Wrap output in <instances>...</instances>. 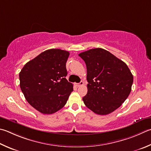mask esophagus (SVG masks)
<instances>
[{"label": "esophagus", "instance_id": "34e87169", "mask_svg": "<svg viewBox=\"0 0 151 151\" xmlns=\"http://www.w3.org/2000/svg\"><path fill=\"white\" fill-rule=\"evenodd\" d=\"M84 84V83L83 81H81L80 83H77V84H76V86H78V87H79V86H83V85Z\"/></svg>", "mask_w": 151, "mask_h": 151}]
</instances>
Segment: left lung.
Instances as JSON below:
<instances>
[{
  "label": "left lung",
  "instance_id": "1",
  "mask_svg": "<svg viewBox=\"0 0 151 151\" xmlns=\"http://www.w3.org/2000/svg\"><path fill=\"white\" fill-rule=\"evenodd\" d=\"M87 68V94L83 100L95 114L107 115L119 108L129 95L133 76L122 60L102 48L78 55Z\"/></svg>",
  "mask_w": 151,
  "mask_h": 151
}]
</instances>
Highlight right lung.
Wrapping results in <instances>:
<instances>
[{"label": "right lung", "instance_id": "obj_1", "mask_svg": "<svg viewBox=\"0 0 151 151\" xmlns=\"http://www.w3.org/2000/svg\"><path fill=\"white\" fill-rule=\"evenodd\" d=\"M69 52L51 49L27 63L19 74L20 86L26 100L37 111L51 114L65 104L73 85L65 78Z\"/></svg>", "mask_w": 151, "mask_h": 151}]
</instances>
